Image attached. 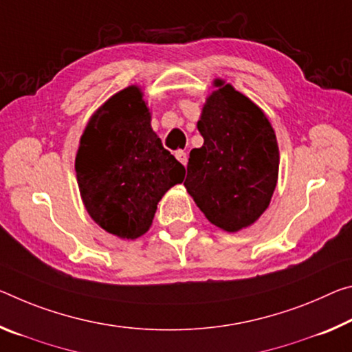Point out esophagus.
Masks as SVG:
<instances>
[{
  "instance_id": "esophagus-1",
  "label": "esophagus",
  "mask_w": 352,
  "mask_h": 352,
  "mask_svg": "<svg viewBox=\"0 0 352 352\" xmlns=\"http://www.w3.org/2000/svg\"><path fill=\"white\" fill-rule=\"evenodd\" d=\"M175 158L180 161L183 166H186V163H188V153L186 152H183V150H178V152L175 153Z\"/></svg>"
}]
</instances>
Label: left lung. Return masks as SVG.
Instances as JSON below:
<instances>
[{"mask_svg": "<svg viewBox=\"0 0 352 352\" xmlns=\"http://www.w3.org/2000/svg\"><path fill=\"white\" fill-rule=\"evenodd\" d=\"M214 86L197 122L204 146L189 153L185 186L211 224L238 232L271 202L278 147L258 106L224 81Z\"/></svg>", "mask_w": 352, "mask_h": 352, "instance_id": "obj_1", "label": "left lung"}]
</instances>
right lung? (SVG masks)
<instances>
[{
  "mask_svg": "<svg viewBox=\"0 0 352 352\" xmlns=\"http://www.w3.org/2000/svg\"><path fill=\"white\" fill-rule=\"evenodd\" d=\"M75 169L87 213L106 232L126 239L148 230L161 197L186 174L150 126L136 86L117 92L92 116Z\"/></svg>",
  "mask_w": 352,
  "mask_h": 352,
  "instance_id": "1",
  "label": "right lung"
}]
</instances>
